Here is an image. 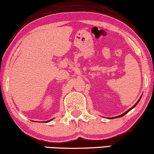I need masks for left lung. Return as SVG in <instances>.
<instances>
[{
  "instance_id": "obj_1",
  "label": "left lung",
  "mask_w": 154,
  "mask_h": 154,
  "mask_svg": "<svg viewBox=\"0 0 154 154\" xmlns=\"http://www.w3.org/2000/svg\"><path fill=\"white\" fill-rule=\"evenodd\" d=\"M141 97H140V98H139V100H138V102H137V103H136V104H134V106H132V107H131V108H130L129 110H127V111H126V112L125 113H124V114H121V115H119V116H116V117H113V118H112V119H114V118H119V117H122V116H124V115H125V114H127V113H128V112H129L130 110H131V109H133V108H134V107H135V106H137V104H138V103H139V101H140V100H141Z\"/></svg>"
}]
</instances>
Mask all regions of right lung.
Returning <instances> with one entry per match:
<instances>
[{
  "mask_svg": "<svg viewBox=\"0 0 154 154\" xmlns=\"http://www.w3.org/2000/svg\"><path fill=\"white\" fill-rule=\"evenodd\" d=\"M50 121H47V122H50Z\"/></svg>",
  "mask_w": 154,
  "mask_h": 154,
  "instance_id": "right-lung-1",
  "label": "right lung"
}]
</instances>
